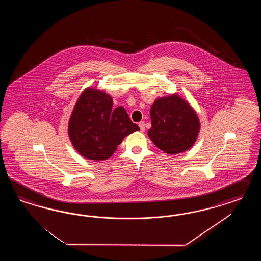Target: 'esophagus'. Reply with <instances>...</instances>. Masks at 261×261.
<instances>
[{
	"label": "esophagus",
	"mask_w": 261,
	"mask_h": 261,
	"mask_svg": "<svg viewBox=\"0 0 261 261\" xmlns=\"http://www.w3.org/2000/svg\"><path fill=\"white\" fill-rule=\"evenodd\" d=\"M139 127H140V129H141V131H142V132H143V131L145 130V124H144V122H143V121L139 122Z\"/></svg>",
	"instance_id": "34e87169"
}]
</instances>
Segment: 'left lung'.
Instances as JSON below:
<instances>
[{
	"label": "left lung",
	"instance_id": "obj_1",
	"mask_svg": "<svg viewBox=\"0 0 261 261\" xmlns=\"http://www.w3.org/2000/svg\"><path fill=\"white\" fill-rule=\"evenodd\" d=\"M148 136L169 155L189 150L197 140L200 120L190 103L177 94L157 98L150 108Z\"/></svg>",
	"mask_w": 261,
	"mask_h": 261
}]
</instances>
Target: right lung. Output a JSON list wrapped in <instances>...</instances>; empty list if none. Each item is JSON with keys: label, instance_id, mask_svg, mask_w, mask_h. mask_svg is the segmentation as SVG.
<instances>
[{"label": "right lung", "instance_id": "right-lung-1", "mask_svg": "<svg viewBox=\"0 0 261 261\" xmlns=\"http://www.w3.org/2000/svg\"><path fill=\"white\" fill-rule=\"evenodd\" d=\"M139 130L122 106L113 108L109 94L91 87L79 95L68 125L74 149L94 161L110 158L126 136Z\"/></svg>", "mask_w": 261, "mask_h": 261}]
</instances>
